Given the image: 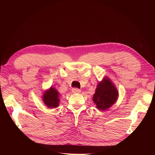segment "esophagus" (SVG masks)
<instances>
[{
	"label": "esophagus",
	"mask_w": 155,
	"mask_h": 155,
	"mask_svg": "<svg viewBox=\"0 0 155 155\" xmlns=\"http://www.w3.org/2000/svg\"><path fill=\"white\" fill-rule=\"evenodd\" d=\"M72 91L73 93H78V94L80 93L81 92V91L80 90V89H79L78 88H72Z\"/></svg>",
	"instance_id": "obj_1"
}]
</instances>
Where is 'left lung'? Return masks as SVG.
Wrapping results in <instances>:
<instances>
[{
    "label": "left lung",
    "instance_id": "8db88e82",
    "mask_svg": "<svg viewBox=\"0 0 155 155\" xmlns=\"http://www.w3.org/2000/svg\"><path fill=\"white\" fill-rule=\"evenodd\" d=\"M118 97V91L114 85L109 78L105 77L98 83L92 100L98 109L104 110L113 105Z\"/></svg>",
    "mask_w": 155,
    "mask_h": 155
}]
</instances>
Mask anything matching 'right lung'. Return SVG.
I'll return each instance as SVG.
<instances>
[{
	"mask_svg": "<svg viewBox=\"0 0 155 155\" xmlns=\"http://www.w3.org/2000/svg\"><path fill=\"white\" fill-rule=\"evenodd\" d=\"M44 104L48 108H56L59 106V94L54 87L46 90L43 96Z\"/></svg>",
	"mask_w": 155,
	"mask_h": 155,
	"instance_id": "1",
	"label": "right lung"
}]
</instances>
